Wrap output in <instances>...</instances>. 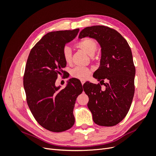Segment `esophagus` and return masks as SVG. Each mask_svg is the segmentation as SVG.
Instances as JSON below:
<instances>
[{
	"instance_id": "34e87169",
	"label": "esophagus",
	"mask_w": 156,
	"mask_h": 156,
	"mask_svg": "<svg viewBox=\"0 0 156 156\" xmlns=\"http://www.w3.org/2000/svg\"><path fill=\"white\" fill-rule=\"evenodd\" d=\"M81 82L82 85H83V84L84 83V82H85V81H84V80H81Z\"/></svg>"
}]
</instances>
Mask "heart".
Instances as JSON below:
<instances>
[{
  "instance_id": "b5f03b06",
  "label": "heart",
  "mask_w": 156,
  "mask_h": 156,
  "mask_svg": "<svg viewBox=\"0 0 156 156\" xmlns=\"http://www.w3.org/2000/svg\"><path fill=\"white\" fill-rule=\"evenodd\" d=\"M75 47L78 49H81L91 56L94 55L98 49L96 41L92 38H90V37H86V38L79 41L75 45ZM62 56L66 62L69 64L72 62V52L69 47L65 46L63 48ZM90 73L91 70L85 67H76L73 68L71 72V75L72 77L81 80L87 79Z\"/></svg>"
}]
</instances>
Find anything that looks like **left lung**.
Listing matches in <instances>:
<instances>
[{
    "label": "left lung",
    "instance_id": "1",
    "mask_svg": "<svg viewBox=\"0 0 156 156\" xmlns=\"http://www.w3.org/2000/svg\"><path fill=\"white\" fill-rule=\"evenodd\" d=\"M87 36L96 39L101 48L100 66L94 73L100 83L83 85L89 98L87 105L96 124L115 126L127 115L135 93V67L131 50L124 37L110 27H86L79 38Z\"/></svg>",
    "mask_w": 156,
    "mask_h": 156
}]
</instances>
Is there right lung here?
Instances as JSON below:
<instances>
[{
  "label": "right lung",
  "mask_w": 156,
  "mask_h": 156,
  "mask_svg": "<svg viewBox=\"0 0 156 156\" xmlns=\"http://www.w3.org/2000/svg\"><path fill=\"white\" fill-rule=\"evenodd\" d=\"M79 31L48 33L32 48L27 61L23 86L27 104L37 123L50 131L62 132L75 123L73 111L82 84L71 79L67 87L60 90L55 82L58 75L65 73L62 49Z\"/></svg>",
  "instance_id": "right-lung-1"
}]
</instances>
